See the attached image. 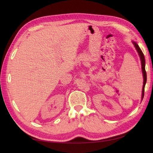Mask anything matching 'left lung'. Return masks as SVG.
I'll list each match as a JSON object with an SVG mask.
<instances>
[{
    "instance_id": "8db88e82",
    "label": "left lung",
    "mask_w": 153,
    "mask_h": 153,
    "mask_svg": "<svg viewBox=\"0 0 153 153\" xmlns=\"http://www.w3.org/2000/svg\"><path fill=\"white\" fill-rule=\"evenodd\" d=\"M133 43L135 46V47L137 50V51L138 53V55L140 57L141 60V63H142V73H143V88H142V98L143 99V96H144V88H145V85L147 81V74L146 71L145 69V57H144V55H143L142 51L140 48V47H138V45L135 43L133 41Z\"/></svg>"
}]
</instances>
